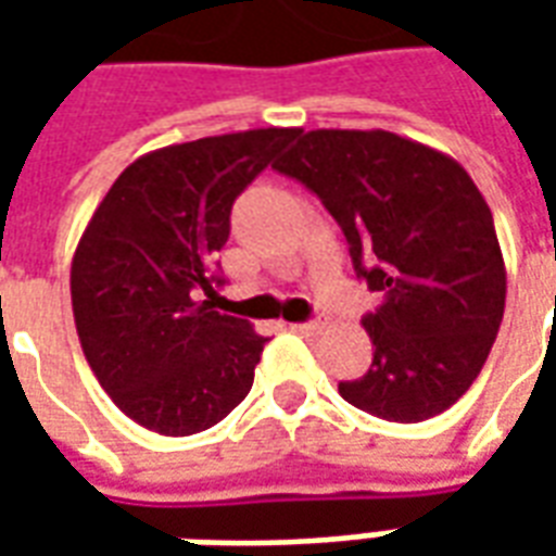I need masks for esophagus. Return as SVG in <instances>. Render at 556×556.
<instances>
[{
    "label": "esophagus",
    "mask_w": 556,
    "mask_h": 556,
    "mask_svg": "<svg viewBox=\"0 0 556 556\" xmlns=\"http://www.w3.org/2000/svg\"><path fill=\"white\" fill-rule=\"evenodd\" d=\"M327 321L321 318H315V321H303V325H291V330H298L303 337H318V333H325Z\"/></svg>",
    "instance_id": "34e87169"
}]
</instances>
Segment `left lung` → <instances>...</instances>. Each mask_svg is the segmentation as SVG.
<instances>
[{"label": "left lung", "instance_id": "1", "mask_svg": "<svg viewBox=\"0 0 556 556\" xmlns=\"http://www.w3.org/2000/svg\"><path fill=\"white\" fill-rule=\"evenodd\" d=\"M313 190L381 294L363 318L372 366L339 393L390 422H422L465 396L506 306L494 219L462 163L390 130H309L274 163Z\"/></svg>", "mask_w": 556, "mask_h": 556}]
</instances>
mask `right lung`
<instances>
[{"label": "right lung", "mask_w": 556, "mask_h": 556, "mask_svg": "<svg viewBox=\"0 0 556 556\" xmlns=\"http://www.w3.org/2000/svg\"><path fill=\"white\" fill-rule=\"evenodd\" d=\"M298 137L258 127L148 151L127 166L77 243L71 303L83 354L115 408L187 438L250 393L265 349L253 325L217 313L211 262L235 199Z\"/></svg>", "instance_id": "1"}]
</instances>
